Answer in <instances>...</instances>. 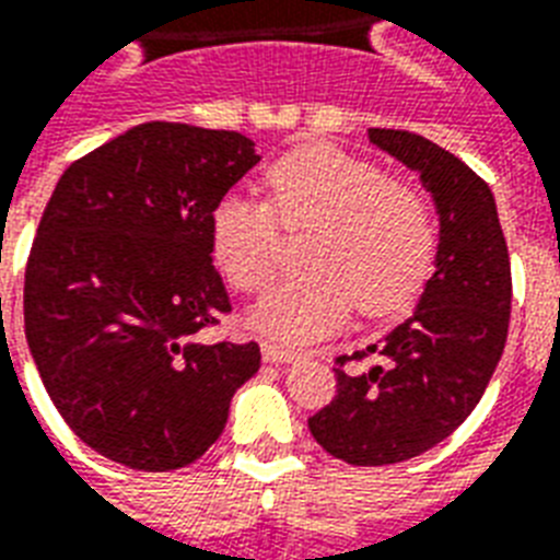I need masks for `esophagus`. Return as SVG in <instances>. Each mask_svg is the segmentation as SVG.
Segmentation results:
<instances>
[{
	"label": "esophagus",
	"instance_id": "esophagus-1",
	"mask_svg": "<svg viewBox=\"0 0 560 560\" xmlns=\"http://www.w3.org/2000/svg\"><path fill=\"white\" fill-rule=\"evenodd\" d=\"M261 355L270 364H293V361H299V352H293L288 347H279V343H267V340L261 343Z\"/></svg>",
	"mask_w": 560,
	"mask_h": 560
}]
</instances>
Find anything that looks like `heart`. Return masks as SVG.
Listing matches in <instances>:
<instances>
[{
    "mask_svg": "<svg viewBox=\"0 0 560 560\" xmlns=\"http://www.w3.org/2000/svg\"><path fill=\"white\" fill-rule=\"evenodd\" d=\"M270 205L229 194L213 205L208 234L217 267L243 293L276 276L279 223L311 229L308 267L252 311V326L279 343H311L347 323L352 305L390 314L420 290L438 249V223L420 187L335 147L290 152L267 170ZM280 220L276 221L275 217Z\"/></svg>",
    "mask_w": 560,
    "mask_h": 560,
    "instance_id": "heart-1",
    "label": "heart"
}]
</instances>
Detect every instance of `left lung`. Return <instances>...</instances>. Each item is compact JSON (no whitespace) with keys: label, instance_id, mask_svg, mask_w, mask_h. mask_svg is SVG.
<instances>
[{"label":"left lung","instance_id":"1","mask_svg":"<svg viewBox=\"0 0 560 560\" xmlns=\"http://www.w3.org/2000/svg\"><path fill=\"white\" fill-rule=\"evenodd\" d=\"M370 143L420 173L441 217L432 279L417 311L355 355L337 358V396L308 420L314 441L355 467L417 458L479 405L508 340L511 261L485 178L432 140L370 128ZM380 364L349 374L347 360Z\"/></svg>","mask_w":560,"mask_h":560}]
</instances>
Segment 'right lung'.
I'll use <instances>...</instances> for the list:
<instances>
[{"mask_svg":"<svg viewBox=\"0 0 560 560\" xmlns=\"http://www.w3.org/2000/svg\"><path fill=\"white\" fill-rule=\"evenodd\" d=\"M261 161L246 135L143 122L63 170L25 267V340L63 422L143 472L194 464L225 429L258 343H211L232 311L213 205Z\"/></svg>","mask_w":560,"mask_h":560,"instance_id":"right-lung-1","label":"right lung"}]
</instances>
